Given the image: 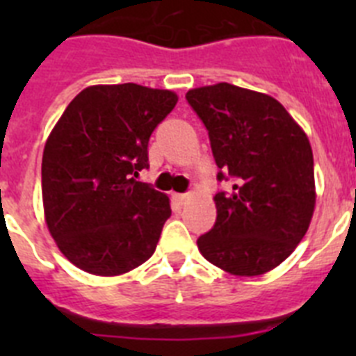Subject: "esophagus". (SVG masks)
<instances>
[{"label": "esophagus", "instance_id": "obj_1", "mask_svg": "<svg viewBox=\"0 0 356 356\" xmlns=\"http://www.w3.org/2000/svg\"><path fill=\"white\" fill-rule=\"evenodd\" d=\"M188 200V194H176V201L180 203V205H185Z\"/></svg>", "mask_w": 356, "mask_h": 356}]
</instances>
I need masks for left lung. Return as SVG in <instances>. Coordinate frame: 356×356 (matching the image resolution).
I'll use <instances>...</instances> for the list:
<instances>
[{
    "instance_id": "8db88e82",
    "label": "left lung",
    "mask_w": 356,
    "mask_h": 356,
    "mask_svg": "<svg viewBox=\"0 0 356 356\" xmlns=\"http://www.w3.org/2000/svg\"><path fill=\"white\" fill-rule=\"evenodd\" d=\"M188 105L209 130L217 180L216 225L197 238L200 253L235 276H260L287 259L316 209L314 155L303 128L275 97L232 83L197 87Z\"/></svg>"
}]
</instances>
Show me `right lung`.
I'll return each mask as SVG.
<instances>
[{"label":"right lung","instance_id":"add662e5","mask_svg":"<svg viewBox=\"0 0 356 356\" xmlns=\"http://www.w3.org/2000/svg\"><path fill=\"white\" fill-rule=\"evenodd\" d=\"M176 103L168 89L90 85L53 127L42 155L44 219L81 271L119 276L155 253L171 205L135 178L147 168L151 134Z\"/></svg>","mask_w":356,"mask_h":356}]
</instances>
